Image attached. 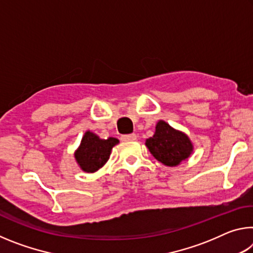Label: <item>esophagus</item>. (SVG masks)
I'll use <instances>...</instances> for the list:
<instances>
[{"mask_svg":"<svg viewBox=\"0 0 253 253\" xmlns=\"http://www.w3.org/2000/svg\"><path fill=\"white\" fill-rule=\"evenodd\" d=\"M136 134H127V135H122V140H134L136 139Z\"/></svg>","mask_w":253,"mask_h":253,"instance_id":"1","label":"esophagus"}]
</instances>
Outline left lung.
Segmentation results:
<instances>
[{"label": "left lung", "mask_w": 253, "mask_h": 253, "mask_svg": "<svg viewBox=\"0 0 253 253\" xmlns=\"http://www.w3.org/2000/svg\"><path fill=\"white\" fill-rule=\"evenodd\" d=\"M146 146L158 162L168 166L178 165L193 149L185 134L175 130L163 121L157 123L155 134L146 140Z\"/></svg>", "instance_id": "left-lung-1"}]
</instances>
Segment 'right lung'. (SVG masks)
<instances>
[{
    "mask_svg": "<svg viewBox=\"0 0 253 253\" xmlns=\"http://www.w3.org/2000/svg\"><path fill=\"white\" fill-rule=\"evenodd\" d=\"M118 143L119 140L114 137L100 139L97 135L87 131L83 137L75 157L83 170L93 173L106 164V162L109 160L111 148Z\"/></svg>",
    "mask_w": 253,
    "mask_h": 253,
    "instance_id": "obj_1",
    "label": "right lung"
}]
</instances>
